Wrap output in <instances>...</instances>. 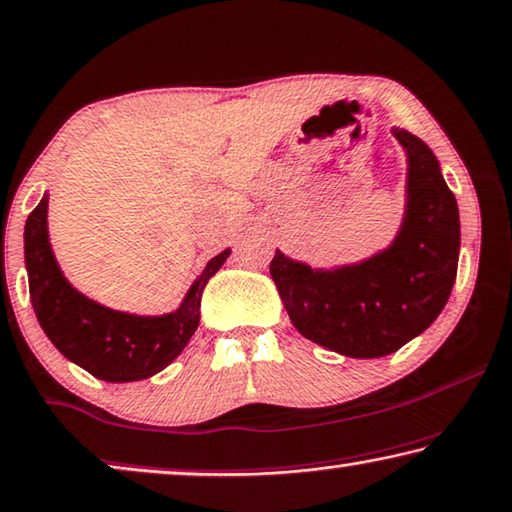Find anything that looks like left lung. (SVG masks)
I'll use <instances>...</instances> for the list:
<instances>
[{
  "label": "left lung",
  "mask_w": 512,
  "mask_h": 512,
  "mask_svg": "<svg viewBox=\"0 0 512 512\" xmlns=\"http://www.w3.org/2000/svg\"><path fill=\"white\" fill-rule=\"evenodd\" d=\"M406 152L404 214L385 249L311 268L274 251L270 274L295 330L346 358H383L436 321L453 291L459 210L427 143L392 127Z\"/></svg>",
  "instance_id": "1"
}]
</instances>
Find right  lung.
<instances>
[{"instance_id":"1","label":"right lung","mask_w":512,"mask_h":512,"mask_svg":"<svg viewBox=\"0 0 512 512\" xmlns=\"http://www.w3.org/2000/svg\"><path fill=\"white\" fill-rule=\"evenodd\" d=\"M228 256L231 249H224L207 261L177 309L129 314L87 298L64 277L50 247L48 194L25 224L29 298L43 332L66 360L108 383L150 379L184 351L201 323L203 288Z\"/></svg>"}]
</instances>
